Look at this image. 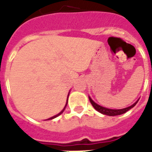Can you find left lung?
<instances>
[{
    "label": "left lung",
    "mask_w": 152,
    "mask_h": 152,
    "mask_svg": "<svg viewBox=\"0 0 152 152\" xmlns=\"http://www.w3.org/2000/svg\"><path fill=\"white\" fill-rule=\"evenodd\" d=\"M89 97V100H90L91 103L92 105V106L97 111H99V113H102V114H105V115H108V116H117V115H121V114H123V113H126L128 110H129L130 109H132V107H134L136 106V104L138 102L139 99L137 100L136 102L131 105V106H128L126 108H124V109H109V108H106V107H104V106H102L99 104H97L96 102L93 101L91 99V98L90 96H88Z\"/></svg>",
    "instance_id": "obj_1"
}]
</instances>
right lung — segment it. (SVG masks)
<instances>
[{"label":"right lung","mask_w":152,"mask_h":152,"mask_svg":"<svg viewBox=\"0 0 152 152\" xmlns=\"http://www.w3.org/2000/svg\"><path fill=\"white\" fill-rule=\"evenodd\" d=\"M69 95H68V98H69ZM68 98H67V101H66V104H65V106H64V108H63V110H62L61 111V112H60L59 113H57V114H56V115H54V116H53V117H51V118H48V119H46V120H52V119H53V118H57V117H58V116L59 115H61V114L62 113H63V112H64V109H65V107H66V106H67V104H68Z\"/></svg>","instance_id":"obj_1"}]
</instances>
